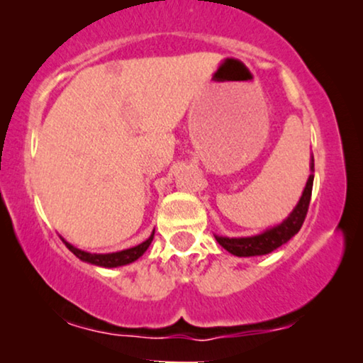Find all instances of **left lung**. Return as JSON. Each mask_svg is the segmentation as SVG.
Listing matches in <instances>:
<instances>
[{
    "mask_svg": "<svg viewBox=\"0 0 363 363\" xmlns=\"http://www.w3.org/2000/svg\"><path fill=\"white\" fill-rule=\"evenodd\" d=\"M311 172H314V158L311 160ZM312 185H314V175L311 173L309 180L306 183L304 191H302L299 203H297L291 215L287 216L281 225L269 228V230H266L264 233H261V235H256V236H247V238L215 236L216 241L220 242L228 252H231V255L240 256V257L262 256L277 250V247L284 245V242L289 241L292 236L299 233L302 223L306 220L307 210H309Z\"/></svg>",
    "mask_w": 363,
    "mask_h": 363,
    "instance_id": "left-lung-1",
    "label": "left lung"
}]
</instances>
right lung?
Returning a JSON list of instances; mask_svg holds the SVG:
<instances>
[{"mask_svg":"<svg viewBox=\"0 0 363 363\" xmlns=\"http://www.w3.org/2000/svg\"><path fill=\"white\" fill-rule=\"evenodd\" d=\"M153 235H155V230L152 231V235L147 241L140 242L138 246L128 247V250L117 251V252H108V255H92V252L77 250V247H74L71 242L62 240V238L61 240L64 241V245L69 247V251L74 252V255L84 262H91L94 266H102V267H118V266H125V264H130L133 261H137L138 257L148 250V246H150V242L153 241Z\"/></svg>","mask_w":363,"mask_h":363,"instance_id":"right-lung-1","label":"right lung"}]
</instances>
